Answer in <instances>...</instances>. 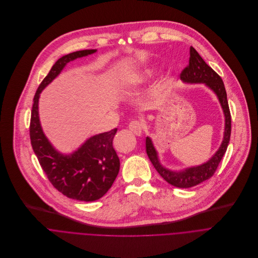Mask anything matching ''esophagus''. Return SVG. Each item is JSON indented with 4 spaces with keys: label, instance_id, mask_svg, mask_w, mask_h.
I'll return each instance as SVG.
<instances>
[{
    "label": "esophagus",
    "instance_id": "esophagus-1",
    "mask_svg": "<svg viewBox=\"0 0 258 258\" xmlns=\"http://www.w3.org/2000/svg\"><path fill=\"white\" fill-rule=\"evenodd\" d=\"M129 129L136 135H141L142 134V130H143V125L140 121H137V120H134V121H131L130 124H129Z\"/></svg>",
    "mask_w": 258,
    "mask_h": 258
}]
</instances>
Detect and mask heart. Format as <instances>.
Here are the masks:
<instances>
[{
    "mask_svg": "<svg viewBox=\"0 0 258 258\" xmlns=\"http://www.w3.org/2000/svg\"><path fill=\"white\" fill-rule=\"evenodd\" d=\"M141 79H143V77H141V78H135L133 81H132V85H134V84H136V83H138Z\"/></svg>",
    "mask_w": 258,
    "mask_h": 258,
    "instance_id": "obj_1",
    "label": "heart"
}]
</instances>
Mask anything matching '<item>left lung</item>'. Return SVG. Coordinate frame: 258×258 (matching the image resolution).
I'll return each mask as SVG.
<instances>
[{"label":"left lung","instance_id":"8db88e82","mask_svg":"<svg viewBox=\"0 0 258 258\" xmlns=\"http://www.w3.org/2000/svg\"><path fill=\"white\" fill-rule=\"evenodd\" d=\"M180 77L183 81L188 83H205L219 97L221 106L224 110L225 118H226V126H225V134L224 140L222 142L221 147L216 152L215 156L208 162L201 166L193 167L186 169L181 172H173L168 169H165L159 162L158 153L154 149L152 142L149 137H146V153L152 163L153 167L156 168L158 173L171 185L178 188H189L200 184L201 182L210 179L216 173L219 164L221 163L224 154L229 145L230 137H231V113L229 109V104L227 99V92L224 85V82L221 76L212 69L207 63L203 61L197 50L190 46V58L189 64L185 67Z\"/></svg>","mask_w":258,"mask_h":258}]
</instances>
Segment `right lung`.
I'll use <instances>...</instances> for the list:
<instances>
[{
	"mask_svg": "<svg viewBox=\"0 0 258 258\" xmlns=\"http://www.w3.org/2000/svg\"><path fill=\"white\" fill-rule=\"evenodd\" d=\"M95 53V49L74 51L60 58L39 84L33 97L29 135L37 160L48 181L69 198L94 201L112 187L120 170V160L113 147L117 128L90 137L70 156L59 153L44 136L38 118V98L42 89L55 79L70 61Z\"/></svg>",
	"mask_w": 258,
	"mask_h": 258,
	"instance_id": "add662e5",
	"label": "right lung"
}]
</instances>
